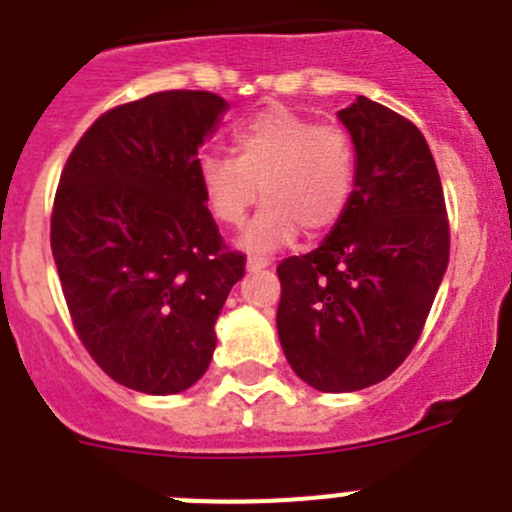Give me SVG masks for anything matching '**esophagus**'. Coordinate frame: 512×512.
<instances>
[{
  "mask_svg": "<svg viewBox=\"0 0 512 512\" xmlns=\"http://www.w3.org/2000/svg\"><path fill=\"white\" fill-rule=\"evenodd\" d=\"M265 267H270V260H265V257H250V260H247V270L250 272L265 270Z\"/></svg>",
  "mask_w": 512,
  "mask_h": 512,
  "instance_id": "1",
  "label": "esophagus"
}]
</instances>
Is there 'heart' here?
I'll return each instance as SVG.
<instances>
[{
	"mask_svg": "<svg viewBox=\"0 0 512 512\" xmlns=\"http://www.w3.org/2000/svg\"><path fill=\"white\" fill-rule=\"evenodd\" d=\"M234 156L204 154L197 164L207 209L222 224H240L265 204L240 234L247 252H275L300 234H323L343 217L353 191L356 156L343 128L315 126L308 116L272 105L232 136Z\"/></svg>",
	"mask_w": 512,
	"mask_h": 512,
	"instance_id": "obj_1",
	"label": "heart"
}]
</instances>
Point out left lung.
Listing matches in <instances>:
<instances>
[{"mask_svg": "<svg viewBox=\"0 0 512 512\" xmlns=\"http://www.w3.org/2000/svg\"><path fill=\"white\" fill-rule=\"evenodd\" d=\"M338 121L356 151L346 212L313 252L278 267L285 358L305 384L331 394L399 369L450 262L442 181L422 131L364 95Z\"/></svg>", "mask_w": 512, "mask_h": 512, "instance_id": "obj_1", "label": "left lung"}]
</instances>
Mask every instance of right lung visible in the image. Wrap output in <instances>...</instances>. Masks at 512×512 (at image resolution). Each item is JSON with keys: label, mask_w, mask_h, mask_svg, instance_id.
Masks as SVG:
<instances>
[{"label": "right lung", "mask_w": 512, "mask_h": 512, "mask_svg": "<svg viewBox=\"0 0 512 512\" xmlns=\"http://www.w3.org/2000/svg\"><path fill=\"white\" fill-rule=\"evenodd\" d=\"M227 108L207 90L118 105L85 131L57 186L50 242L75 331L105 374L143 394L202 379L214 323L245 275L197 176Z\"/></svg>", "instance_id": "right-lung-1"}]
</instances>
